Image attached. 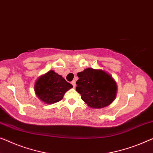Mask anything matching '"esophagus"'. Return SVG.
I'll list each match as a JSON object with an SVG mask.
<instances>
[{"mask_svg": "<svg viewBox=\"0 0 153 153\" xmlns=\"http://www.w3.org/2000/svg\"><path fill=\"white\" fill-rule=\"evenodd\" d=\"M72 85H73V88H75V86H76V83H75V81H72Z\"/></svg>", "mask_w": 153, "mask_h": 153, "instance_id": "34e87169", "label": "esophagus"}]
</instances>
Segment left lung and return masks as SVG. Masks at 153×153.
Returning <instances> with one entry per match:
<instances>
[{"mask_svg":"<svg viewBox=\"0 0 153 153\" xmlns=\"http://www.w3.org/2000/svg\"><path fill=\"white\" fill-rule=\"evenodd\" d=\"M77 76L76 90L89 107L102 108L114 100L117 83L107 72L89 68L79 72Z\"/></svg>","mask_w":153,"mask_h":153,"instance_id":"1","label":"left lung"}]
</instances>
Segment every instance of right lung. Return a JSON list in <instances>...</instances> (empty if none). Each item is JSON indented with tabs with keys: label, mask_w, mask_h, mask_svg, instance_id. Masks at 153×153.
<instances>
[{
	"label": "right lung",
	"mask_w": 153,
	"mask_h": 153,
	"mask_svg": "<svg viewBox=\"0 0 153 153\" xmlns=\"http://www.w3.org/2000/svg\"><path fill=\"white\" fill-rule=\"evenodd\" d=\"M73 87L65 79L53 70L42 75L35 83L34 90L36 96L48 104L59 102L65 93Z\"/></svg>",
	"instance_id": "obj_1"
}]
</instances>
